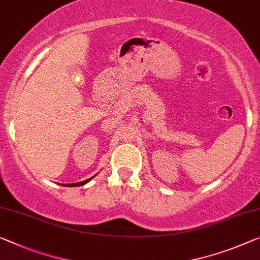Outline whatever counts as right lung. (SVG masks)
I'll list each match as a JSON object with an SVG mask.
<instances>
[{"instance_id":"add662e5","label":"right lung","mask_w":260,"mask_h":260,"mask_svg":"<svg viewBox=\"0 0 260 260\" xmlns=\"http://www.w3.org/2000/svg\"><path fill=\"white\" fill-rule=\"evenodd\" d=\"M94 177H91V178H89V179H87V180H85V181H80V182H77V183H67V187H77V186H83V185H85V183H87V182H88V181H90L91 180V179H93ZM63 186H65V185H63Z\"/></svg>"}]
</instances>
